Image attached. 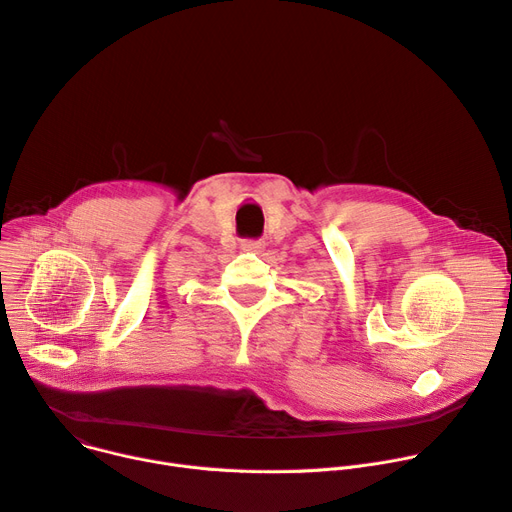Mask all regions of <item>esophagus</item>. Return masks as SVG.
<instances>
[{"mask_svg":"<svg viewBox=\"0 0 512 512\" xmlns=\"http://www.w3.org/2000/svg\"><path fill=\"white\" fill-rule=\"evenodd\" d=\"M241 249L247 253H261L265 249V241H243Z\"/></svg>","mask_w":512,"mask_h":512,"instance_id":"1","label":"esophagus"}]
</instances>
